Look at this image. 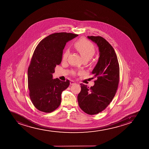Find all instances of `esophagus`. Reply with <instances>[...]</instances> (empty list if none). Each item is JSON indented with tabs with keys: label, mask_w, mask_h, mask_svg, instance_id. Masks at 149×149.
<instances>
[{
	"label": "esophagus",
	"mask_w": 149,
	"mask_h": 149,
	"mask_svg": "<svg viewBox=\"0 0 149 149\" xmlns=\"http://www.w3.org/2000/svg\"><path fill=\"white\" fill-rule=\"evenodd\" d=\"M75 82H74V81H70V84H71V85H72V84H75Z\"/></svg>",
	"instance_id": "1"
}]
</instances>
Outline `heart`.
I'll return each instance as SVG.
<instances>
[{"mask_svg":"<svg viewBox=\"0 0 149 149\" xmlns=\"http://www.w3.org/2000/svg\"><path fill=\"white\" fill-rule=\"evenodd\" d=\"M74 47L82 57L84 61H88L93 58L95 53V49L94 45L86 38H81L74 43ZM69 55V51L65 50L62 56V61L67 60ZM75 72H72V74L75 75Z\"/></svg>","mask_w":149,"mask_h":149,"instance_id":"heart-1","label":"heart"}]
</instances>
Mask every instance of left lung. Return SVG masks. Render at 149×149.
Instances as JSON below:
<instances>
[{"instance_id": "1", "label": "left lung", "mask_w": 149, "mask_h": 149, "mask_svg": "<svg viewBox=\"0 0 149 149\" xmlns=\"http://www.w3.org/2000/svg\"><path fill=\"white\" fill-rule=\"evenodd\" d=\"M87 37L99 47V60L92 72L96 80L91 87L81 84L77 101L82 111L94 115L104 110L114 97L120 79V68L114 49L104 38L99 36Z\"/></svg>"}]
</instances>
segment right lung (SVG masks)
Wrapping results in <instances>:
<instances>
[{
	"mask_svg": "<svg viewBox=\"0 0 149 149\" xmlns=\"http://www.w3.org/2000/svg\"><path fill=\"white\" fill-rule=\"evenodd\" d=\"M78 36L70 33H55L38 44L28 69L29 96L39 111L51 113L58 108L61 94L70 85L65 81L53 79L55 67L62 62L66 43Z\"/></svg>",
	"mask_w": 149,
	"mask_h": 149,
	"instance_id": "obj_1",
	"label": "right lung"
}]
</instances>
